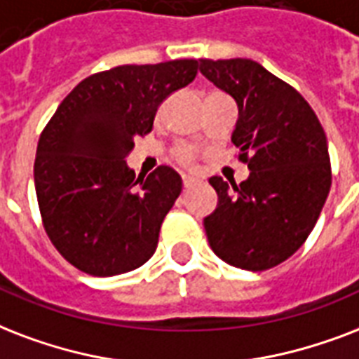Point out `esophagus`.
<instances>
[{
	"label": "esophagus",
	"instance_id": "esophagus-1",
	"mask_svg": "<svg viewBox=\"0 0 359 359\" xmlns=\"http://www.w3.org/2000/svg\"><path fill=\"white\" fill-rule=\"evenodd\" d=\"M196 183H198V180H196V177L183 176V187H185V189H191L193 185H196Z\"/></svg>",
	"mask_w": 359,
	"mask_h": 359
}]
</instances>
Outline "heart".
<instances>
[{
    "label": "heart",
    "mask_w": 359,
    "mask_h": 359,
    "mask_svg": "<svg viewBox=\"0 0 359 359\" xmlns=\"http://www.w3.org/2000/svg\"><path fill=\"white\" fill-rule=\"evenodd\" d=\"M177 159L182 161L183 165H191L194 159V154L193 149L187 148V146H182V148L177 149Z\"/></svg>",
    "instance_id": "obj_1"
}]
</instances>
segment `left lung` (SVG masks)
Returning a JSON list of instances; mask_svg holds the SVG:
<instances>
[{"label":"left lung","mask_w":359,"mask_h":359,"mask_svg":"<svg viewBox=\"0 0 359 359\" xmlns=\"http://www.w3.org/2000/svg\"><path fill=\"white\" fill-rule=\"evenodd\" d=\"M198 63L200 73L238 104L232 142L251 170L240 185L210 177L219 200L204 217L208 241L230 266L273 268L304 245L327 198L326 135L304 97L257 61Z\"/></svg>","instance_id":"left-lung-1"}]
</instances>
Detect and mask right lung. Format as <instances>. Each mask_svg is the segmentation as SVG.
<instances>
[{"instance_id": "right-lung-1", "label": "right lung", "mask_w": 359, "mask_h": 359, "mask_svg": "<svg viewBox=\"0 0 359 359\" xmlns=\"http://www.w3.org/2000/svg\"><path fill=\"white\" fill-rule=\"evenodd\" d=\"M198 61L121 65L82 80L39 138L35 191L44 230L67 262L112 277L140 268L157 249L182 177L159 166L135 180L127 157L154 127L161 102L191 84Z\"/></svg>"}]
</instances>
